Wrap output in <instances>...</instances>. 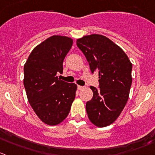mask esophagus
<instances>
[{"label":"esophagus","mask_w":155,"mask_h":155,"mask_svg":"<svg viewBox=\"0 0 155 155\" xmlns=\"http://www.w3.org/2000/svg\"><path fill=\"white\" fill-rule=\"evenodd\" d=\"M84 88V87L80 86V85H78V89L79 91H81V90H83Z\"/></svg>","instance_id":"34e87169"}]
</instances>
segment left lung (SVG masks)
<instances>
[{"label":"left lung","mask_w":155,"mask_h":155,"mask_svg":"<svg viewBox=\"0 0 155 155\" xmlns=\"http://www.w3.org/2000/svg\"><path fill=\"white\" fill-rule=\"evenodd\" d=\"M77 45L89 62L91 71H99L100 90L91 86L93 98L86 104L90 121L106 127L116 120L124 109L132 82V64L122 48L99 34L77 39Z\"/></svg>","instance_id":"obj_1"}]
</instances>
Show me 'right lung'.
<instances>
[{
    "instance_id": "add662e5",
    "label": "right lung",
    "mask_w": 155,
    "mask_h": 155,
    "mask_svg": "<svg viewBox=\"0 0 155 155\" xmlns=\"http://www.w3.org/2000/svg\"><path fill=\"white\" fill-rule=\"evenodd\" d=\"M73 39L54 35L36 45L24 64L23 84L28 101L42 123L56 126L70 112L78 86L58 78Z\"/></svg>"
}]
</instances>
